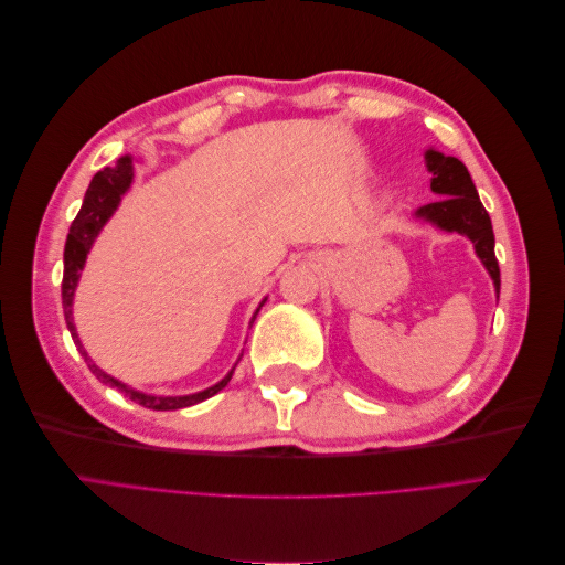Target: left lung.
Listing matches in <instances>:
<instances>
[{
    "label": "left lung",
    "instance_id": "obj_1",
    "mask_svg": "<svg viewBox=\"0 0 565 565\" xmlns=\"http://www.w3.org/2000/svg\"><path fill=\"white\" fill-rule=\"evenodd\" d=\"M424 162L431 172V193L440 200L424 204L413 216L443 233H457L471 241L476 256L492 280L494 295L500 297V266L494 259L492 224L481 198L476 193L469 169L465 162L443 156L436 148L424 150Z\"/></svg>",
    "mask_w": 565,
    "mask_h": 565
}]
</instances>
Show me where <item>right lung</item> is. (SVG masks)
<instances>
[{
	"label": "right lung",
	"mask_w": 565,
	"mask_h": 565,
	"mask_svg": "<svg viewBox=\"0 0 565 565\" xmlns=\"http://www.w3.org/2000/svg\"><path fill=\"white\" fill-rule=\"evenodd\" d=\"M131 181H134V158L131 156H122L119 158L113 167H106L100 169V172L92 179L87 193H84V202H82V210L77 212L75 221L71 224V233H67V241H65V252H63V285H61V292H63V313H65V322H67V330H71V337L75 341L77 351L82 353L84 363L89 365V370L96 374L98 382L108 384L110 388H117L119 393H125V396L134 403H139L148 409H181V407H191L195 403H202L212 398L214 393H218L221 388H224L231 377H233V370L235 365L228 370V374L221 382H216L214 386H207L202 391H195V393H185V396H162V393H146V391H139L134 388L125 382L115 380L113 374L100 370L94 361L92 355L87 353V349L82 347V339L77 334V328H75V320H73V301H75V289H77V282H79V276L84 270V264H87V256L96 243L98 233L104 231V226L110 221V216L117 212L119 202H122L125 193L131 188ZM266 303V297L264 301L259 303V309ZM259 309L254 311L249 324L254 322L256 313H259Z\"/></svg>",
	"instance_id": "add662e5"
}]
</instances>
